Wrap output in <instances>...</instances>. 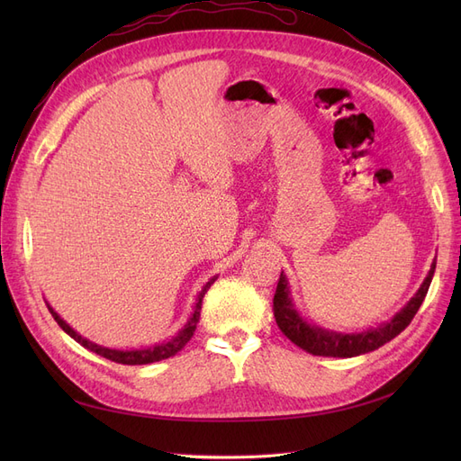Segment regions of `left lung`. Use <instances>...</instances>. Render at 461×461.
<instances>
[{"label": "left lung", "instance_id": "left-lung-1", "mask_svg": "<svg viewBox=\"0 0 461 461\" xmlns=\"http://www.w3.org/2000/svg\"><path fill=\"white\" fill-rule=\"evenodd\" d=\"M435 267H437V259L432 261L430 271L425 276V281L420 286V290L415 292V296L406 305H403V308L393 319L386 321V323H383L379 327H375V329H369L364 332H350V334L327 330V329H321V327L308 323V321H305L298 313L294 303H292L288 281H286V276L281 273L275 298H273V313L276 319V325L283 330L286 339H290L296 346H300L302 350L310 352L313 356L354 357V356L373 352V350H376V348H381L383 344L398 337V334L411 323V319L415 317L417 310L421 308V303L427 296L432 275H435Z\"/></svg>", "mask_w": 461, "mask_h": 461}]
</instances>
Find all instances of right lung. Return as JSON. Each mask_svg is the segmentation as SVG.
<instances>
[{
    "label": "right lung",
    "mask_w": 461,
    "mask_h": 461,
    "mask_svg": "<svg viewBox=\"0 0 461 461\" xmlns=\"http://www.w3.org/2000/svg\"><path fill=\"white\" fill-rule=\"evenodd\" d=\"M215 281H217V276L209 278V281L203 285L202 292L198 294L196 305H194L192 317L188 319V323L178 330V334H175V337H173L171 340H167V342H163V344H156V346H151V348H142V350H111V348H104V346H100V344H94V342H90L88 339L80 337V334H78L75 329L68 327V325L65 323V321H63L58 313L53 312L51 305H48V310H50L51 317H53L55 321H58V325L68 334V337L75 339L78 344H82L85 348H88L90 352H95L97 356H102V357H105V359L115 361V364H122V366H144V364H153V361L167 359V357H171V356H175L176 352L183 350V348L186 346V342L192 339L194 330H196V325H198V321H200V312H202V300H203V296H205V292L209 290V286H212Z\"/></svg>",
    "instance_id": "1"
}]
</instances>
